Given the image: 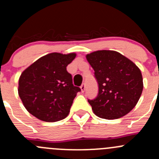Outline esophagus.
Here are the masks:
<instances>
[{
	"instance_id": "obj_1",
	"label": "esophagus",
	"mask_w": 159,
	"mask_h": 159,
	"mask_svg": "<svg viewBox=\"0 0 159 159\" xmlns=\"http://www.w3.org/2000/svg\"><path fill=\"white\" fill-rule=\"evenodd\" d=\"M81 92H84V91H85V84H81Z\"/></svg>"
}]
</instances>
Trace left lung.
<instances>
[{
    "label": "left lung",
    "mask_w": 159,
    "mask_h": 159,
    "mask_svg": "<svg viewBox=\"0 0 159 159\" xmlns=\"http://www.w3.org/2000/svg\"><path fill=\"white\" fill-rule=\"evenodd\" d=\"M98 83V94L88 100L94 113L108 120L121 118L135 107L143 79L139 67L120 53L102 50L86 55Z\"/></svg>",
    "instance_id": "1"
}]
</instances>
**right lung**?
<instances>
[{"label": "right lung", "instance_id": "right-lung-1", "mask_svg": "<svg viewBox=\"0 0 159 159\" xmlns=\"http://www.w3.org/2000/svg\"><path fill=\"white\" fill-rule=\"evenodd\" d=\"M75 53H51L30 65L19 78L18 94L27 111L41 121L54 122L68 115L80 88L72 84L67 66Z\"/></svg>", "mask_w": 159, "mask_h": 159}]
</instances>
